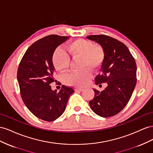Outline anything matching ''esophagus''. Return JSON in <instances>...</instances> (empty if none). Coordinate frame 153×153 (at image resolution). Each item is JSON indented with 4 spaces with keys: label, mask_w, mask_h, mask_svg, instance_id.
<instances>
[{
    "label": "esophagus",
    "mask_w": 153,
    "mask_h": 153,
    "mask_svg": "<svg viewBox=\"0 0 153 153\" xmlns=\"http://www.w3.org/2000/svg\"><path fill=\"white\" fill-rule=\"evenodd\" d=\"M75 90L76 91H84V89H82V88H76Z\"/></svg>",
    "instance_id": "esophagus-1"
}]
</instances>
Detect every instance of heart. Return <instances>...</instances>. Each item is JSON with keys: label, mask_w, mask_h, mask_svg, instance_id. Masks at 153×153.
<instances>
[{"label": "heart", "mask_w": 153, "mask_h": 153, "mask_svg": "<svg viewBox=\"0 0 153 153\" xmlns=\"http://www.w3.org/2000/svg\"><path fill=\"white\" fill-rule=\"evenodd\" d=\"M69 55L73 59H80V72L65 74L63 80L65 84L82 88L88 85L91 78V71L99 69L105 58L102 48L96 46L90 40L77 39L66 45ZM52 63L58 71L64 72L68 68L70 57L62 48H57L52 54Z\"/></svg>", "instance_id": "1"}]
</instances>
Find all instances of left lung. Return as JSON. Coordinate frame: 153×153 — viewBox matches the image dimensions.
<instances>
[{"mask_svg":"<svg viewBox=\"0 0 153 153\" xmlns=\"http://www.w3.org/2000/svg\"><path fill=\"white\" fill-rule=\"evenodd\" d=\"M86 38L99 43L105 52L101 72L95 78V84H108L102 91L94 89L90 108L102 117L114 116L123 110L131 97L137 84L136 62L127 46L117 39L104 34Z\"/></svg>","mask_w":153,"mask_h":153,"instance_id":"left-lung-1","label":"left lung"}]
</instances>
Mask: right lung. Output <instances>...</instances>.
<instances>
[{"mask_svg": "<svg viewBox=\"0 0 153 153\" xmlns=\"http://www.w3.org/2000/svg\"><path fill=\"white\" fill-rule=\"evenodd\" d=\"M68 38L51 34L40 39L28 48L19 64L17 80L21 97L29 110L43 120L54 121L62 115L74 92L72 87L62 85L57 92L50 86L56 81L52 54Z\"/></svg>", "mask_w": 153, "mask_h": 153, "instance_id": "add662e5", "label": "right lung"}]
</instances>
